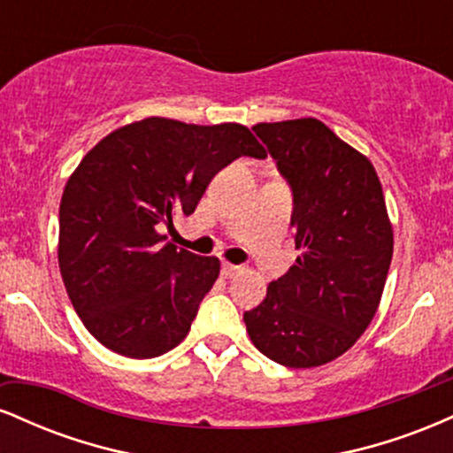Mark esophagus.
<instances>
[{"instance_id":"34e87169","label":"esophagus","mask_w":453,"mask_h":453,"mask_svg":"<svg viewBox=\"0 0 453 453\" xmlns=\"http://www.w3.org/2000/svg\"><path fill=\"white\" fill-rule=\"evenodd\" d=\"M241 270H242L241 266H234V264H223L221 273H223V277H226V279H232L234 274H238Z\"/></svg>"}]
</instances>
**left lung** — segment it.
Masks as SVG:
<instances>
[{
    "label": "left lung",
    "instance_id": "left-lung-1",
    "mask_svg": "<svg viewBox=\"0 0 453 453\" xmlns=\"http://www.w3.org/2000/svg\"><path fill=\"white\" fill-rule=\"evenodd\" d=\"M294 191L296 264L244 313L253 345L288 368H313L356 345L375 317L394 251L371 159L319 119L253 127Z\"/></svg>",
    "mask_w": 453,
    "mask_h": 453
}]
</instances>
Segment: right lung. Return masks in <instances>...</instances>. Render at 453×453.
Instances as JSON below:
<instances>
[{
	"mask_svg": "<svg viewBox=\"0 0 453 453\" xmlns=\"http://www.w3.org/2000/svg\"><path fill=\"white\" fill-rule=\"evenodd\" d=\"M266 149L241 123L191 126L149 117L114 129L81 159L59 206L61 279L104 347L155 357L189 332L221 262L164 242L196 211L212 176Z\"/></svg>",
	"mask_w": 453,
	"mask_h": 453,
	"instance_id": "add662e5",
	"label": "right lung"
}]
</instances>
